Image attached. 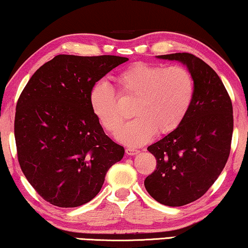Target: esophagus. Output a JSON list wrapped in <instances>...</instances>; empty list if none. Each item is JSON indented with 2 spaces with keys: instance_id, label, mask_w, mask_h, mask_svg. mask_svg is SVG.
Returning a JSON list of instances; mask_svg holds the SVG:
<instances>
[{
  "instance_id": "1",
  "label": "esophagus",
  "mask_w": 248,
  "mask_h": 248,
  "mask_svg": "<svg viewBox=\"0 0 248 248\" xmlns=\"http://www.w3.org/2000/svg\"><path fill=\"white\" fill-rule=\"evenodd\" d=\"M125 152H126L127 155H131V156L136 155V154L140 153L139 150H136V148H132V147H127L126 150H125Z\"/></svg>"
}]
</instances>
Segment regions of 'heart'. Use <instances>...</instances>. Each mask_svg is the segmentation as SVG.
<instances>
[{
  "label": "heart",
  "mask_w": 248,
  "mask_h": 248,
  "mask_svg": "<svg viewBox=\"0 0 248 248\" xmlns=\"http://www.w3.org/2000/svg\"><path fill=\"white\" fill-rule=\"evenodd\" d=\"M121 98L134 101L135 117L121 129L119 140L131 146L142 145L153 137L174 132L192 106L195 84L193 75L183 66L165 67L137 62L113 78ZM90 106L102 126L111 134L119 131L126 113L114 91L105 83L95 84L90 92Z\"/></svg>",
  "instance_id": "b5f03b06"
}]
</instances>
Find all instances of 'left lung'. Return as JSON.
Returning <instances> with one entry per match:
<instances>
[{
    "label": "left lung",
    "mask_w": 248,
    "mask_h": 248,
    "mask_svg": "<svg viewBox=\"0 0 248 248\" xmlns=\"http://www.w3.org/2000/svg\"><path fill=\"white\" fill-rule=\"evenodd\" d=\"M157 58L185 64L195 84L183 123L147 147L156 158V170L144 181L145 188L158 203L176 207L203 196L225 167L233 135V105L219 76L203 60L190 53Z\"/></svg>",
    "instance_id": "left-lung-1"
}]
</instances>
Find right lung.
<instances>
[{
  "mask_svg": "<svg viewBox=\"0 0 248 248\" xmlns=\"http://www.w3.org/2000/svg\"><path fill=\"white\" fill-rule=\"evenodd\" d=\"M128 61L115 55L61 54L42 65L17 100L14 136L26 180L59 207L93 200L124 147L103 131L90 106L95 83Z\"/></svg>",
  "mask_w": 248,
  "mask_h": 248,
  "instance_id": "add662e5",
  "label": "right lung"
}]
</instances>
